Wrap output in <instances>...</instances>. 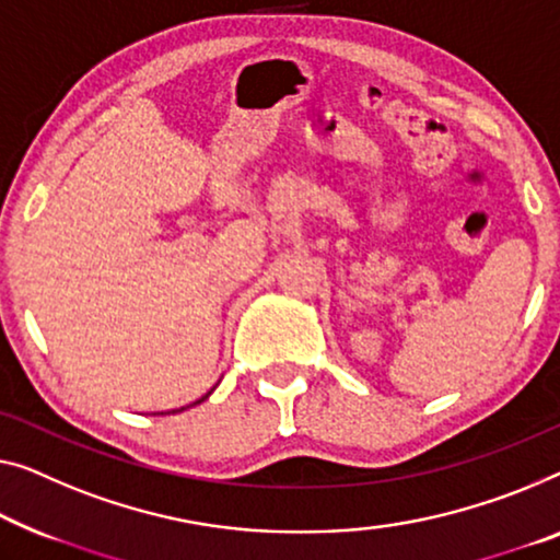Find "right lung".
Instances as JSON below:
<instances>
[{
  "label": "right lung",
  "instance_id": "obj_1",
  "mask_svg": "<svg viewBox=\"0 0 560 560\" xmlns=\"http://www.w3.org/2000/svg\"><path fill=\"white\" fill-rule=\"evenodd\" d=\"M208 395H211V392H208ZM208 395H206V397H208ZM206 397H200V399H198V402H203V399H206ZM180 410H186V407H180ZM173 412H175V410H173Z\"/></svg>",
  "mask_w": 560,
  "mask_h": 560
}]
</instances>
